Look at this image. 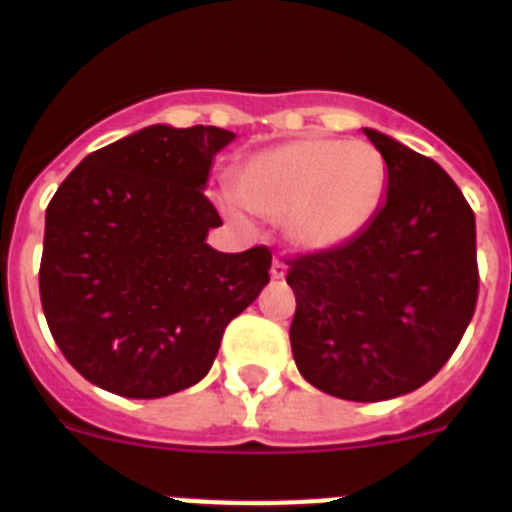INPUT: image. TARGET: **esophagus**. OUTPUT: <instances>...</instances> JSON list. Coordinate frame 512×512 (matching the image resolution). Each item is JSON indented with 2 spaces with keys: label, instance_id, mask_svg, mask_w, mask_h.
I'll list each match as a JSON object with an SVG mask.
<instances>
[{
  "label": "esophagus",
  "instance_id": "esophagus-1",
  "mask_svg": "<svg viewBox=\"0 0 512 512\" xmlns=\"http://www.w3.org/2000/svg\"><path fill=\"white\" fill-rule=\"evenodd\" d=\"M287 277V264H284V261H279V259H274L271 261V279H284Z\"/></svg>",
  "mask_w": 512,
  "mask_h": 512
}]
</instances>
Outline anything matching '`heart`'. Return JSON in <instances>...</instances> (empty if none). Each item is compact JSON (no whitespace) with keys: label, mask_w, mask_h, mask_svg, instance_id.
Masks as SVG:
<instances>
[{"label":"heart","mask_w":512,"mask_h":512,"mask_svg":"<svg viewBox=\"0 0 512 512\" xmlns=\"http://www.w3.org/2000/svg\"><path fill=\"white\" fill-rule=\"evenodd\" d=\"M233 187L248 210L282 220L289 246L325 253L372 228L387 202L390 169L366 140L307 135L243 158ZM223 207L235 215L233 202Z\"/></svg>","instance_id":"heart-1"}]
</instances>
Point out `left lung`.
Listing matches in <instances>:
<instances>
[{
  "mask_svg": "<svg viewBox=\"0 0 512 512\" xmlns=\"http://www.w3.org/2000/svg\"><path fill=\"white\" fill-rule=\"evenodd\" d=\"M364 133L390 169L387 202L354 243L289 261V341L312 387L379 402L423 387L459 346L477 305V233L436 161Z\"/></svg>",
  "mask_w": 512,
  "mask_h": 512,
  "instance_id": "left-lung-1",
  "label": "left lung"
}]
</instances>
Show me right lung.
I'll return each instance as SVG.
<instances>
[{
  "label": "right lung",
  "instance_id": "add662e5",
  "mask_svg": "<svg viewBox=\"0 0 512 512\" xmlns=\"http://www.w3.org/2000/svg\"><path fill=\"white\" fill-rule=\"evenodd\" d=\"M235 133L148 125L89 153L45 210L40 302L58 348L102 390L174 395L210 372L223 333L269 284L271 253H220L205 197Z\"/></svg>",
  "mask_w": 512,
  "mask_h": 512
}]
</instances>
